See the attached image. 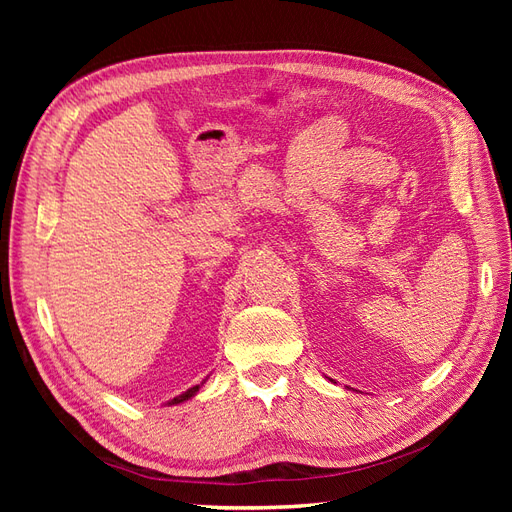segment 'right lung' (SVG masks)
Masks as SVG:
<instances>
[{"instance_id":"right-lung-1","label":"right lung","mask_w":512,"mask_h":512,"mask_svg":"<svg viewBox=\"0 0 512 512\" xmlns=\"http://www.w3.org/2000/svg\"><path fill=\"white\" fill-rule=\"evenodd\" d=\"M200 389V386H192V389H188V391H185V393H181L179 397H175V399H170L168 401V404L170 406H173V404H181V401H185V399H190V397H194V393Z\"/></svg>"}]
</instances>
